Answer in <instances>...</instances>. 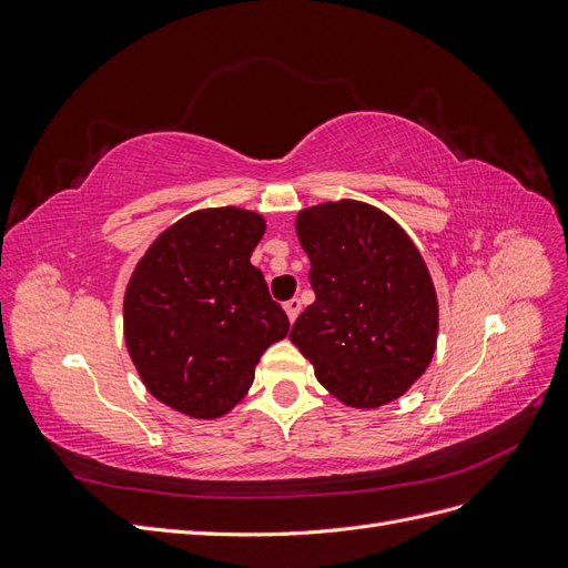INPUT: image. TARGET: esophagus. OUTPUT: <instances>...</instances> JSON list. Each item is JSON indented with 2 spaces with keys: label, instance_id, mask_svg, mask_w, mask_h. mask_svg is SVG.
Listing matches in <instances>:
<instances>
[{
  "label": "esophagus",
  "instance_id": "esophagus-1",
  "mask_svg": "<svg viewBox=\"0 0 568 568\" xmlns=\"http://www.w3.org/2000/svg\"><path fill=\"white\" fill-rule=\"evenodd\" d=\"M301 298H291V301H286L284 303V311H286V315H288V320L291 322H296V317L301 315Z\"/></svg>",
  "mask_w": 568,
  "mask_h": 568
}]
</instances>
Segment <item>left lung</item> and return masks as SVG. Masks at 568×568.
<instances>
[{
	"label": "left lung",
	"instance_id": "1",
	"mask_svg": "<svg viewBox=\"0 0 568 568\" xmlns=\"http://www.w3.org/2000/svg\"><path fill=\"white\" fill-rule=\"evenodd\" d=\"M296 232L311 257L315 303L288 338L338 400H395L436 351L438 301L424 257L398 222L359 201L301 211Z\"/></svg>",
	"mask_w": 568,
	"mask_h": 568
}]
</instances>
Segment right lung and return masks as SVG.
Returning a JSON list of instances; mask_svg holds the SVG:
<instances>
[{"label": "right lung", "mask_w": 568, "mask_h": 568, "mask_svg": "<svg viewBox=\"0 0 568 568\" xmlns=\"http://www.w3.org/2000/svg\"><path fill=\"white\" fill-rule=\"evenodd\" d=\"M265 222L242 209L182 217L151 244L125 291V343L146 388L196 419L230 412L261 355L288 334L251 265Z\"/></svg>", "instance_id": "right-lung-1"}]
</instances>
